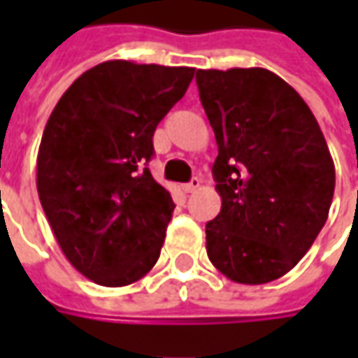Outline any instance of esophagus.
Wrapping results in <instances>:
<instances>
[{
    "instance_id": "obj_1",
    "label": "esophagus",
    "mask_w": 358,
    "mask_h": 358,
    "mask_svg": "<svg viewBox=\"0 0 358 358\" xmlns=\"http://www.w3.org/2000/svg\"><path fill=\"white\" fill-rule=\"evenodd\" d=\"M199 186H201V178L194 176V178L189 180L186 186H184V189H186V194H194L195 189H199Z\"/></svg>"
}]
</instances>
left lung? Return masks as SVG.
<instances>
[{
  "mask_svg": "<svg viewBox=\"0 0 358 358\" xmlns=\"http://www.w3.org/2000/svg\"><path fill=\"white\" fill-rule=\"evenodd\" d=\"M217 138L222 207L207 222V255L238 284H266L299 263L330 213L336 169L313 110L266 69L197 71Z\"/></svg>",
  "mask_w": 358,
  "mask_h": 358,
  "instance_id": "8db88e82",
  "label": "left lung"
}]
</instances>
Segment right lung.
Here are the masks:
<instances>
[{"mask_svg": "<svg viewBox=\"0 0 358 358\" xmlns=\"http://www.w3.org/2000/svg\"><path fill=\"white\" fill-rule=\"evenodd\" d=\"M194 73L105 61L51 110L38 149V195L61 251L95 284H134L161 255L174 203L148 163L157 124Z\"/></svg>", "mask_w": 358, "mask_h": 358, "instance_id": "right-lung-1", "label": "right lung"}]
</instances>
